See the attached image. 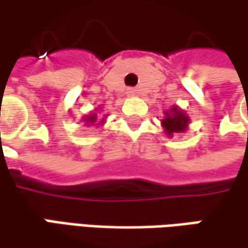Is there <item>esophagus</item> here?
<instances>
[{
	"mask_svg": "<svg viewBox=\"0 0 248 248\" xmlns=\"http://www.w3.org/2000/svg\"><path fill=\"white\" fill-rule=\"evenodd\" d=\"M126 93H127L129 96H135V95L138 93V89H136V88H129V89L126 91Z\"/></svg>",
	"mask_w": 248,
	"mask_h": 248,
	"instance_id": "1",
	"label": "esophagus"
}]
</instances>
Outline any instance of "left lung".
Here are the masks:
<instances>
[{
	"instance_id": "1",
	"label": "left lung",
	"mask_w": 248,
	"mask_h": 248,
	"mask_svg": "<svg viewBox=\"0 0 248 248\" xmlns=\"http://www.w3.org/2000/svg\"><path fill=\"white\" fill-rule=\"evenodd\" d=\"M189 121V116L180 108L174 106L170 110L165 112V119L162 121V126L165 127V133L168 136H173V133L186 132Z\"/></svg>"
}]
</instances>
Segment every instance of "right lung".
<instances>
[{
	"label": "right lung",
	"instance_id": "1",
	"mask_svg": "<svg viewBox=\"0 0 248 248\" xmlns=\"http://www.w3.org/2000/svg\"><path fill=\"white\" fill-rule=\"evenodd\" d=\"M83 122H85V126H93V124H98V116L96 113H91L88 116L83 118ZM101 124H103V119L101 121Z\"/></svg>",
	"mask_w": 248,
	"mask_h": 248
}]
</instances>
